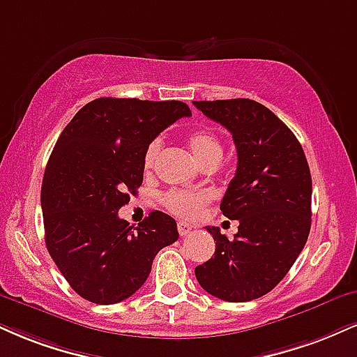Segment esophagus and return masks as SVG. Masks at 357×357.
I'll list each match as a JSON object with an SVG mask.
<instances>
[{"instance_id": "1", "label": "esophagus", "mask_w": 357, "mask_h": 357, "mask_svg": "<svg viewBox=\"0 0 357 357\" xmlns=\"http://www.w3.org/2000/svg\"><path fill=\"white\" fill-rule=\"evenodd\" d=\"M178 231H179V236H188V234H191L192 233V226L191 225H188V222H181L179 221L178 222Z\"/></svg>"}]
</instances>
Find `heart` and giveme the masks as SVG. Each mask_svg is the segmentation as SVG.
<instances>
[{"label":"heart","instance_id":"heart-1","mask_svg":"<svg viewBox=\"0 0 357 357\" xmlns=\"http://www.w3.org/2000/svg\"><path fill=\"white\" fill-rule=\"evenodd\" d=\"M161 139L154 137V139L146 146V151L143 156V166L146 171L153 169L156 165L158 156L161 151ZM188 146H190L191 153L203 166L218 162L222 156V144L221 139L209 130H195L188 135ZM162 204L166 206L167 211H171L176 216L183 218V220H195L203 213L204 206L209 203L208 192H192V191H181L173 190L167 191L161 197Z\"/></svg>","mask_w":357,"mask_h":357}]
</instances>
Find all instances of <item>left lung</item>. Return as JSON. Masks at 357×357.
Segmentation results:
<instances>
[{
  "mask_svg": "<svg viewBox=\"0 0 357 357\" xmlns=\"http://www.w3.org/2000/svg\"><path fill=\"white\" fill-rule=\"evenodd\" d=\"M195 106L233 135L238 169L221 211L239 221L233 239L220 227H206L216 251L196 266V279L222 301H252L279 284L307 241L311 171L298 137L261 102L238 98Z\"/></svg>",
  "mask_w": 357,
  "mask_h": 357,
  "instance_id": "obj_1",
  "label": "left lung"
}]
</instances>
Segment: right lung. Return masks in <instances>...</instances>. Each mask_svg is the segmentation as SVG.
<instances>
[{
  "label": "right lung",
  "mask_w": 357,
  "mask_h": 357,
  "mask_svg": "<svg viewBox=\"0 0 357 357\" xmlns=\"http://www.w3.org/2000/svg\"><path fill=\"white\" fill-rule=\"evenodd\" d=\"M190 114L183 101L98 98L56 141L41 186L45 241L81 298L96 304L130 298L154 256L179 238L166 213L151 211L132 227L118 211L143 184L146 146Z\"/></svg>",
  "instance_id": "1"
}]
</instances>
